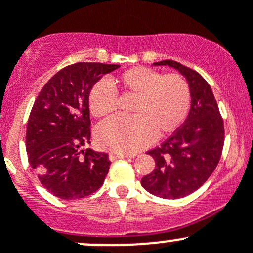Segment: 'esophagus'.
<instances>
[{
    "label": "esophagus",
    "mask_w": 253,
    "mask_h": 253,
    "mask_svg": "<svg viewBox=\"0 0 253 253\" xmlns=\"http://www.w3.org/2000/svg\"><path fill=\"white\" fill-rule=\"evenodd\" d=\"M108 157H110L111 161H115V160H119V159H128V157H131V156L122 155V153L112 152V153H110V156H108Z\"/></svg>",
    "instance_id": "1"
}]
</instances>
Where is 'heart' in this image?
Returning a JSON list of instances; mask_svg holds the SVG:
<instances>
[{"label":"heart","mask_w":253,"mask_h":253,"mask_svg":"<svg viewBox=\"0 0 253 253\" xmlns=\"http://www.w3.org/2000/svg\"><path fill=\"white\" fill-rule=\"evenodd\" d=\"M126 94L134 96L133 117H111L98 125L96 141L103 150L116 153H134L155 138L177 129L188 115L191 89L178 73H167L147 67H133L116 79ZM88 107L94 117L110 115L117 107V96L106 81L93 84L88 94Z\"/></svg>","instance_id":"1"}]
</instances>
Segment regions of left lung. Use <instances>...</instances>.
I'll list each match as a JSON object with an SVG mask.
<instances>
[{
    "mask_svg": "<svg viewBox=\"0 0 253 253\" xmlns=\"http://www.w3.org/2000/svg\"><path fill=\"white\" fill-rule=\"evenodd\" d=\"M153 66H169L190 84L191 108L185 124L160 147L148 151L156 167L141 185L162 198H182L201 187L216 169L225 141L223 120L213 92L196 71L172 60Z\"/></svg>",
    "mask_w": 253,
    "mask_h": 253,
    "instance_id": "obj_1",
    "label": "left lung"
}]
</instances>
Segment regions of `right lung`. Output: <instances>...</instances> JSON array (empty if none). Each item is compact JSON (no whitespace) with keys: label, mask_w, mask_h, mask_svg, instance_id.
Segmentation results:
<instances>
[{"label":"right lung","mask_w":253,"mask_h":253,"mask_svg":"<svg viewBox=\"0 0 253 253\" xmlns=\"http://www.w3.org/2000/svg\"><path fill=\"white\" fill-rule=\"evenodd\" d=\"M119 67L97 62L67 66L44 84L35 101L26 132L28 162L56 197L77 200L103 185L111 165L108 155L81 147L91 143L89 91Z\"/></svg>","instance_id":"right-lung-1"}]
</instances>
